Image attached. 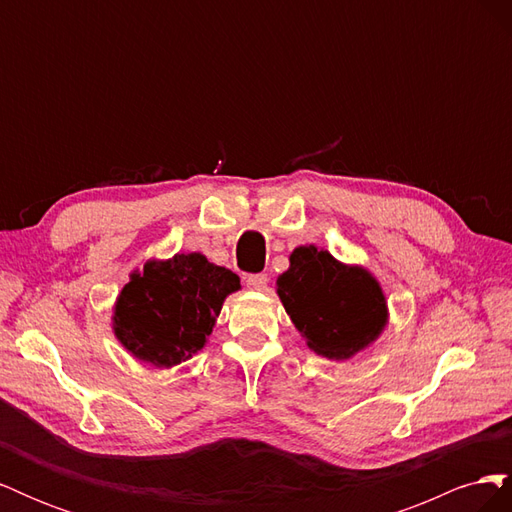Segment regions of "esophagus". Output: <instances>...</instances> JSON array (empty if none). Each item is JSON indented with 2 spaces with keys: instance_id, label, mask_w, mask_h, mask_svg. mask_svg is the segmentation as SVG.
Masks as SVG:
<instances>
[{
  "instance_id": "1",
  "label": "esophagus",
  "mask_w": 512,
  "mask_h": 512,
  "mask_svg": "<svg viewBox=\"0 0 512 512\" xmlns=\"http://www.w3.org/2000/svg\"><path fill=\"white\" fill-rule=\"evenodd\" d=\"M267 282H269V277L265 273H256V275L247 277V288L256 290V292H262V290L267 288Z\"/></svg>"
}]
</instances>
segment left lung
Listing matches in <instances>:
<instances>
[{
  "mask_svg": "<svg viewBox=\"0 0 512 512\" xmlns=\"http://www.w3.org/2000/svg\"><path fill=\"white\" fill-rule=\"evenodd\" d=\"M288 260L275 290L309 350L348 361L376 342L389 324V305L374 273L314 243L294 247Z\"/></svg>",
  "mask_w": 512,
  "mask_h": 512,
  "instance_id": "left-lung-1",
  "label": "left lung"
}]
</instances>
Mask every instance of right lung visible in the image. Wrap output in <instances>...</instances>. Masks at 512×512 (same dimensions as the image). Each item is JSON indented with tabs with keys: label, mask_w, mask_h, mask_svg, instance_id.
<instances>
[{
	"label": "right lung",
	"mask_w": 512,
	"mask_h": 512,
	"mask_svg": "<svg viewBox=\"0 0 512 512\" xmlns=\"http://www.w3.org/2000/svg\"><path fill=\"white\" fill-rule=\"evenodd\" d=\"M237 290L239 275L200 252L149 258L117 294L113 333L134 359L175 367L205 348L226 297Z\"/></svg>",
	"instance_id": "add662e5"
}]
</instances>
